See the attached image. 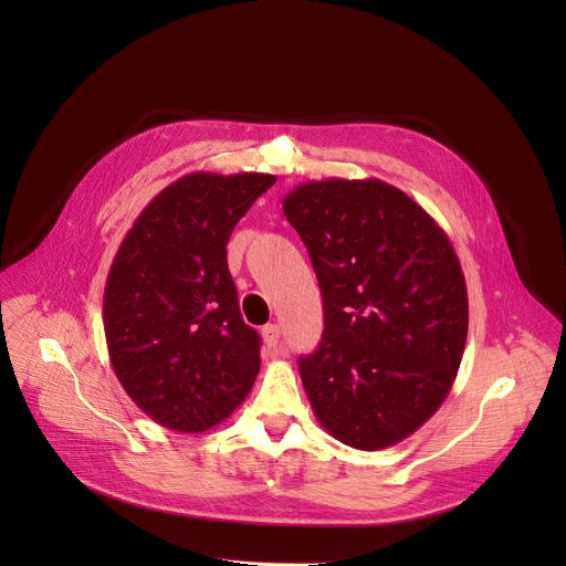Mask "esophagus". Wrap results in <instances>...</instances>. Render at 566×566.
<instances>
[{"label": "esophagus", "mask_w": 566, "mask_h": 566, "mask_svg": "<svg viewBox=\"0 0 566 566\" xmlns=\"http://www.w3.org/2000/svg\"><path fill=\"white\" fill-rule=\"evenodd\" d=\"M262 338H264V345H266L269 349H275V347L280 345V338H282L280 325H266V327L262 329Z\"/></svg>", "instance_id": "esophagus-1"}]
</instances>
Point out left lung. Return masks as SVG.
<instances>
[{
	"instance_id": "obj_1",
	"label": "left lung",
	"mask_w": 566,
	"mask_h": 566,
	"mask_svg": "<svg viewBox=\"0 0 566 566\" xmlns=\"http://www.w3.org/2000/svg\"><path fill=\"white\" fill-rule=\"evenodd\" d=\"M308 251L325 332L300 358L319 426L358 450L417 432L446 400L468 336V291L439 223L380 179L306 181L282 201Z\"/></svg>"
}]
</instances>
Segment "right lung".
Listing matches in <instances>:
<instances>
[{
    "mask_svg": "<svg viewBox=\"0 0 566 566\" xmlns=\"http://www.w3.org/2000/svg\"><path fill=\"white\" fill-rule=\"evenodd\" d=\"M273 175L192 172L136 217L112 262L103 322L127 396L158 426L203 432L260 371V336L239 313L226 244Z\"/></svg>",
    "mask_w": 566,
    "mask_h": 566,
    "instance_id": "add662e5",
    "label": "right lung"
}]
</instances>
